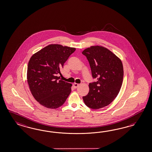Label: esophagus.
Masks as SVG:
<instances>
[{"mask_svg": "<svg viewBox=\"0 0 152 152\" xmlns=\"http://www.w3.org/2000/svg\"><path fill=\"white\" fill-rule=\"evenodd\" d=\"M73 86H74V87L75 89H77L78 86H79V84H77V83H74V84H73Z\"/></svg>", "mask_w": 152, "mask_h": 152, "instance_id": "1", "label": "esophagus"}]
</instances>
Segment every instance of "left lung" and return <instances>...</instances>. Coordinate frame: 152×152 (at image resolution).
<instances>
[{
	"label": "left lung",
	"mask_w": 152,
	"mask_h": 152,
	"mask_svg": "<svg viewBox=\"0 0 152 152\" xmlns=\"http://www.w3.org/2000/svg\"><path fill=\"white\" fill-rule=\"evenodd\" d=\"M88 59L93 78L96 82L90 83L89 91L83 96L84 102L92 109H99L113 102L121 89L124 78L121 60L107 48L93 46L82 52Z\"/></svg>",
	"instance_id": "8db88e82"
}]
</instances>
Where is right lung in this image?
<instances>
[{
    "label": "right lung",
    "instance_id": "right-lung-1",
    "mask_svg": "<svg viewBox=\"0 0 152 152\" xmlns=\"http://www.w3.org/2000/svg\"><path fill=\"white\" fill-rule=\"evenodd\" d=\"M75 51L73 47L51 44L30 59L27 70L29 88L36 100L45 107L57 109L69 95L72 84L56 75L61 74L64 63Z\"/></svg>",
    "mask_w": 152,
    "mask_h": 152
}]
</instances>
